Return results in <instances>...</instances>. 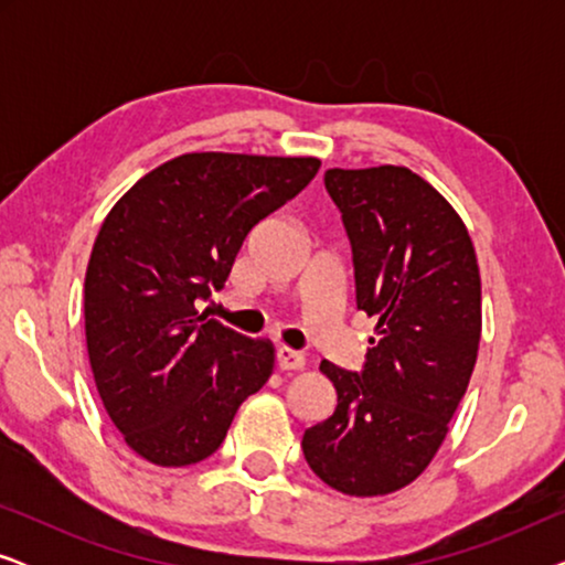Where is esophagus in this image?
I'll use <instances>...</instances> for the list:
<instances>
[{
	"mask_svg": "<svg viewBox=\"0 0 565 565\" xmlns=\"http://www.w3.org/2000/svg\"><path fill=\"white\" fill-rule=\"evenodd\" d=\"M277 365L280 370H300L306 365V358L290 347H277Z\"/></svg>",
	"mask_w": 565,
	"mask_h": 565,
	"instance_id": "1",
	"label": "esophagus"
}]
</instances>
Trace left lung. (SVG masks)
<instances>
[{"label": "left lung", "instance_id": "left-lung-1", "mask_svg": "<svg viewBox=\"0 0 565 565\" xmlns=\"http://www.w3.org/2000/svg\"><path fill=\"white\" fill-rule=\"evenodd\" d=\"M323 184L350 238L354 306L377 337L362 370L321 362L337 408L300 447L331 489L383 497L429 466L466 396L481 275L460 215L412 169H327Z\"/></svg>", "mask_w": 565, "mask_h": 565}]
</instances>
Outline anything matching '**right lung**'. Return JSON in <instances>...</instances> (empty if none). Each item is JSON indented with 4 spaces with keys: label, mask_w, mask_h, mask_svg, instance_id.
<instances>
[{
    "label": "right lung",
    "mask_w": 565,
    "mask_h": 565,
    "mask_svg": "<svg viewBox=\"0 0 565 565\" xmlns=\"http://www.w3.org/2000/svg\"><path fill=\"white\" fill-rule=\"evenodd\" d=\"M319 167L311 157L184 153L107 213L84 277V329L99 398L141 458L205 460L273 375V344L198 306L223 288L249 231Z\"/></svg>",
    "instance_id": "1"
}]
</instances>
